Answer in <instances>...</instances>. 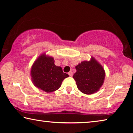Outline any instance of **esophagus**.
Listing matches in <instances>:
<instances>
[{
	"label": "esophagus",
	"mask_w": 133,
	"mask_h": 133,
	"mask_svg": "<svg viewBox=\"0 0 133 133\" xmlns=\"http://www.w3.org/2000/svg\"><path fill=\"white\" fill-rule=\"evenodd\" d=\"M68 75L70 76V77H72V76H73V73H72L71 71H69Z\"/></svg>",
	"instance_id": "obj_1"
}]
</instances>
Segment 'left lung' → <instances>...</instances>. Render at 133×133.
<instances>
[{
    "mask_svg": "<svg viewBox=\"0 0 133 133\" xmlns=\"http://www.w3.org/2000/svg\"><path fill=\"white\" fill-rule=\"evenodd\" d=\"M73 77L77 87L83 93L91 94L99 90L104 83L105 71L94 57L90 61H83L76 66Z\"/></svg>",
    "mask_w": 133,
    "mask_h": 133,
    "instance_id": "obj_1",
    "label": "left lung"
}]
</instances>
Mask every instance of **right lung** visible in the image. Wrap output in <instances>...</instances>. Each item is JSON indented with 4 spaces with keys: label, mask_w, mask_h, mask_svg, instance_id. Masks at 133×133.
<instances>
[{
    "label": "right lung",
    "mask_w": 133,
    "mask_h": 133,
    "mask_svg": "<svg viewBox=\"0 0 133 133\" xmlns=\"http://www.w3.org/2000/svg\"><path fill=\"white\" fill-rule=\"evenodd\" d=\"M32 82L36 87L46 93L60 88L62 83L69 75L63 73L60 66H56L53 57L43 53L35 62L31 68Z\"/></svg>",
    "instance_id": "right-lung-1"
}]
</instances>
